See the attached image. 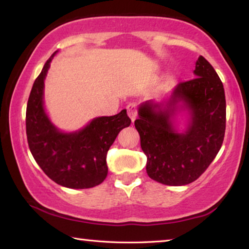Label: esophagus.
<instances>
[{
	"label": "esophagus",
	"instance_id": "esophagus-1",
	"mask_svg": "<svg viewBox=\"0 0 249 249\" xmlns=\"http://www.w3.org/2000/svg\"><path fill=\"white\" fill-rule=\"evenodd\" d=\"M127 112H128V116L130 117V119L132 121L136 120V118L138 116V109L135 103H129L127 106Z\"/></svg>",
	"mask_w": 249,
	"mask_h": 249
}]
</instances>
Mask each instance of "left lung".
I'll use <instances>...</instances> for the list:
<instances>
[{"instance_id":"1","label":"left lung","mask_w":249,"mask_h":249,"mask_svg":"<svg viewBox=\"0 0 249 249\" xmlns=\"http://www.w3.org/2000/svg\"><path fill=\"white\" fill-rule=\"evenodd\" d=\"M194 73L196 78L175 88L166 108L143 102L135 121L141 149L147 156V174L163 185H188L199 178L224 141L226 99L223 82L202 55ZM179 101H183L191 112L183 134L176 132L171 122Z\"/></svg>"}]
</instances>
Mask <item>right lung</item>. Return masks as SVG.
I'll return each mask as SVG.
<instances>
[{
  "mask_svg": "<svg viewBox=\"0 0 249 249\" xmlns=\"http://www.w3.org/2000/svg\"><path fill=\"white\" fill-rule=\"evenodd\" d=\"M55 53L34 81L28 100L25 124L29 148L44 174L58 185L72 189L92 188L106 179L109 148L131 120L127 110H122L116 116L95 118L76 132L59 131L43 107L44 79Z\"/></svg>",
  "mask_w": 249,
  "mask_h": 249,
  "instance_id": "1",
  "label": "right lung"
}]
</instances>
